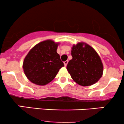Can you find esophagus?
<instances>
[{
    "label": "esophagus",
    "mask_w": 124,
    "mask_h": 124,
    "mask_svg": "<svg viewBox=\"0 0 124 124\" xmlns=\"http://www.w3.org/2000/svg\"><path fill=\"white\" fill-rule=\"evenodd\" d=\"M64 63V65H65V66H66V65H68V61L67 60L66 61H65V62H63Z\"/></svg>",
    "instance_id": "34e87169"
}]
</instances>
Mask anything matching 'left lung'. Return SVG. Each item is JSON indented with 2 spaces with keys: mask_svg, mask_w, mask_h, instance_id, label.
<instances>
[{
  "mask_svg": "<svg viewBox=\"0 0 124 124\" xmlns=\"http://www.w3.org/2000/svg\"><path fill=\"white\" fill-rule=\"evenodd\" d=\"M71 54L72 59L66 69L72 79L82 86L97 82L103 75V65L96 51L88 44L79 42L73 45Z\"/></svg>",
  "mask_w": 124,
  "mask_h": 124,
  "instance_id": "left-lung-1",
  "label": "left lung"
}]
</instances>
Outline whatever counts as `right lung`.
Here are the masks:
<instances>
[{"label": "right lung", "instance_id": "right-lung-1", "mask_svg": "<svg viewBox=\"0 0 124 124\" xmlns=\"http://www.w3.org/2000/svg\"><path fill=\"white\" fill-rule=\"evenodd\" d=\"M58 43L51 39L35 45L26 55L23 68L32 83L40 86L49 83L55 78L64 64L56 50Z\"/></svg>", "mask_w": 124, "mask_h": 124}]
</instances>
